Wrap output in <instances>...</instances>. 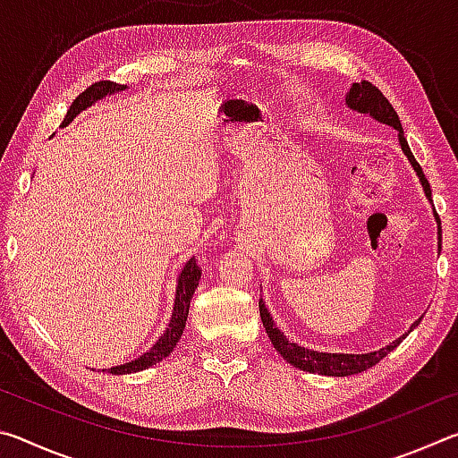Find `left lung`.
Wrapping results in <instances>:
<instances>
[{
    "instance_id": "left-lung-1",
    "label": "left lung",
    "mask_w": 458,
    "mask_h": 458,
    "mask_svg": "<svg viewBox=\"0 0 458 458\" xmlns=\"http://www.w3.org/2000/svg\"><path fill=\"white\" fill-rule=\"evenodd\" d=\"M345 105L352 108L355 113L361 114H369L371 119H376L377 123H384L387 127H394L398 131V143L402 147V151L410 161V165L418 175V180L422 183V190L426 193V199L432 201V191H430V183L426 182V177L422 174V167L418 165V161L414 159L412 151H410L408 141L404 137V131H402V123L398 119V113L394 111V106L387 103V98L377 90V87L361 81V82H353L350 89H347L345 95ZM434 220L438 224V248H440V240H443V232H440V220L438 214L434 212ZM259 309H260V319L262 325H265L267 335L273 341L275 350L283 355V358L291 363V366L309 371V374H321V376H333V377H344V376H353V374H361V371L369 369L371 366H376L379 360H384L387 353L396 350V347L402 344V339H406V335L414 327H418V323L422 321V317L418 321L412 323L408 333L400 335L398 339H394L390 345L382 347V350L376 352H368V353H329V352H315V350H307V347H301L299 344H293L289 337L276 327V323L273 317H270L268 309L265 305V301H259Z\"/></svg>"
}]
</instances>
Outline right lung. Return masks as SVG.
Masks as SVG:
<instances>
[{
  "label": "right lung",
  "instance_id": "add662e5",
  "mask_svg": "<svg viewBox=\"0 0 458 458\" xmlns=\"http://www.w3.org/2000/svg\"><path fill=\"white\" fill-rule=\"evenodd\" d=\"M125 89H127V84H117L111 81L95 82L92 87L84 90L82 95L74 98V103L71 105V108H68L64 121H62V127L71 125V123L79 117L82 111H87L89 106L98 103V100H103L105 97H111V95H114V92H121ZM199 276H201V270L196 265V259H190L183 265V268L180 270V276H177L174 311H172V317H169V323L164 331V335L155 341L149 352H145L143 355H139V358L131 360L127 363H121V366L111 368L108 369V374L125 376V374H135V371H143L147 368L155 366V363H159L161 360H165L167 355L174 352V347L177 345V341H180L182 333L185 329V321H188V313H190V303H191L193 293H196L198 284H199Z\"/></svg>",
  "mask_w": 458,
  "mask_h": 458
}]
</instances>
